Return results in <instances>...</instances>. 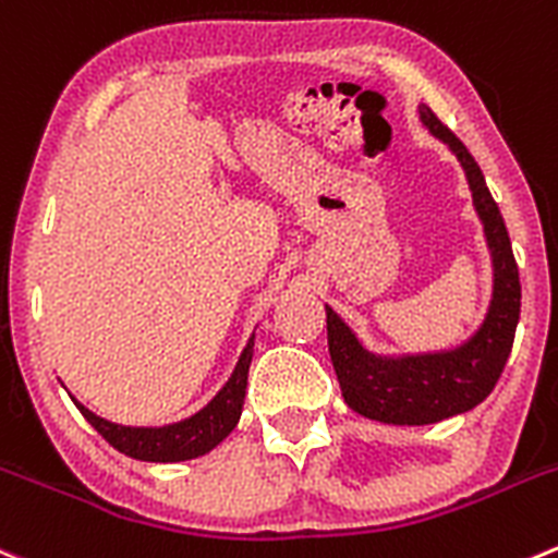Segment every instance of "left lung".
Here are the masks:
<instances>
[{
  "label": "left lung",
  "mask_w": 558,
  "mask_h": 558,
  "mask_svg": "<svg viewBox=\"0 0 558 558\" xmlns=\"http://www.w3.org/2000/svg\"><path fill=\"white\" fill-rule=\"evenodd\" d=\"M425 128L445 142L466 171L474 209L483 220L494 262V296L485 322L466 343L434 354L381 356L356 340L349 324L327 305V343L343 400L356 414L387 425H430L474 409L490 395L507 365L521 318V278L499 204L490 196L477 160L428 106Z\"/></svg>",
  "instance_id": "1"
}]
</instances>
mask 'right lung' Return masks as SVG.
<instances>
[{"instance_id":"1","label":"right lung","mask_w":558,"mask_h":558,"mask_svg":"<svg viewBox=\"0 0 558 558\" xmlns=\"http://www.w3.org/2000/svg\"><path fill=\"white\" fill-rule=\"evenodd\" d=\"M253 360V338L242 349L240 362H236L234 373L229 381L223 384L218 395L196 411L187 420L180 423L163 425V428H130V425L108 423L95 411L86 409L84 403L75 400L78 411L84 414L86 423L113 447V450L124 452V456L135 458V461H149V463H177V461H191V458L207 456L209 450L220 445L231 430L236 428L242 414V403H245V389H247V371H251Z\"/></svg>"}]
</instances>
